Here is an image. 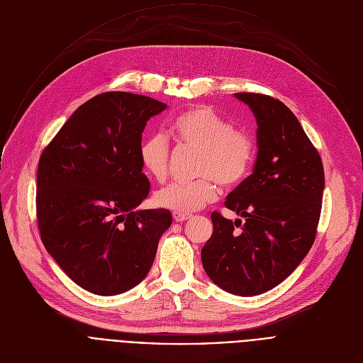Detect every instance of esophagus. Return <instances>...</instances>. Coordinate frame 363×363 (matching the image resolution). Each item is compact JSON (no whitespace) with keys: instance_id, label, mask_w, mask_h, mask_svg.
<instances>
[{"instance_id":"obj_1","label":"esophagus","mask_w":363,"mask_h":363,"mask_svg":"<svg viewBox=\"0 0 363 363\" xmlns=\"http://www.w3.org/2000/svg\"><path fill=\"white\" fill-rule=\"evenodd\" d=\"M172 217H174V220L177 221V223H182V221H186V220H191V214H184V213H177V211H174V214H172Z\"/></svg>"}]
</instances>
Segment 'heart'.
I'll return each mask as SVG.
<instances>
[{
    "label": "heart",
    "instance_id": "obj_1",
    "mask_svg": "<svg viewBox=\"0 0 363 363\" xmlns=\"http://www.w3.org/2000/svg\"><path fill=\"white\" fill-rule=\"evenodd\" d=\"M172 133L179 146L196 150L192 182H174L155 194V202L162 208L189 214L218 196V185L234 188L250 172L255 145L251 135L234 128L233 122L210 106L199 105L177 116ZM145 174L164 182L169 171L171 145L165 135L147 136L139 149Z\"/></svg>",
    "mask_w": 363,
    "mask_h": 363
}]
</instances>
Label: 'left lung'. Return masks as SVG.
I'll return each instance as SVG.
<instances>
[{
  "label": "left lung",
  "instance_id": "1",
  "mask_svg": "<svg viewBox=\"0 0 363 363\" xmlns=\"http://www.w3.org/2000/svg\"><path fill=\"white\" fill-rule=\"evenodd\" d=\"M235 97L247 103L258 125L254 172L224 202L245 223L213 211L214 233L201 250V260L223 290L255 296L287 279L312 248L325 171L318 149L283 101L248 91Z\"/></svg>",
  "mask_w": 363,
  "mask_h": 363
}]
</instances>
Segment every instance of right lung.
Segmentation results:
<instances>
[{"label": "right lung", "instance_id": "add662e5", "mask_svg": "<svg viewBox=\"0 0 363 363\" xmlns=\"http://www.w3.org/2000/svg\"><path fill=\"white\" fill-rule=\"evenodd\" d=\"M162 101L128 91L100 93L41 152L35 211L41 241L84 290L113 296L152 267L168 210L135 211L149 194L139 149L146 122Z\"/></svg>", "mask_w": 363, "mask_h": 363}]
</instances>
